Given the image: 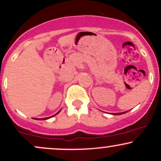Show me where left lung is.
I'll return each mask as SVG.
<instances>
[{
	"instance_id": "8db88e82",
	"label": "left lung",
	"mask_w": 161,
	"mask_h": 161,
	"mask_svg": "<svg viewBox=\"0 0 161 161\" xmlns=\"http://www.w3.org/2000/svg\"><path fill=\"white\" fill-rule=\"evenodd\" d=\"M125 114V112L123 113H116V114H114V115H121V114Z\"/></svg>"
}]
</instances>
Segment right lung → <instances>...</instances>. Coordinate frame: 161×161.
Listing matches in <instances>:
<instances>
[{
	"label": "right lung",
	"mask_w": 161,
	"mask_h": 161,
	"mask_svg": "<svg viewBox=\"0 0 161 161\" xmlns=\"http://www.w3.org/2000/svg\"><path fill=\"white\" fill-rule=\"evenodd\" d=\"M60 111H59V112H60ZM59 112H58V113H59ZM58 113H57V114H58ZM56 114H54V115H56ZM54 115H53V116H54ZM49 116V117H46V118H42V119H44V120H45V119H49V118L52 117V116ZM36 119H37V118H36Z\"/></svg>",
	"instance_id": "right-lung-1"
}]
</instances>
